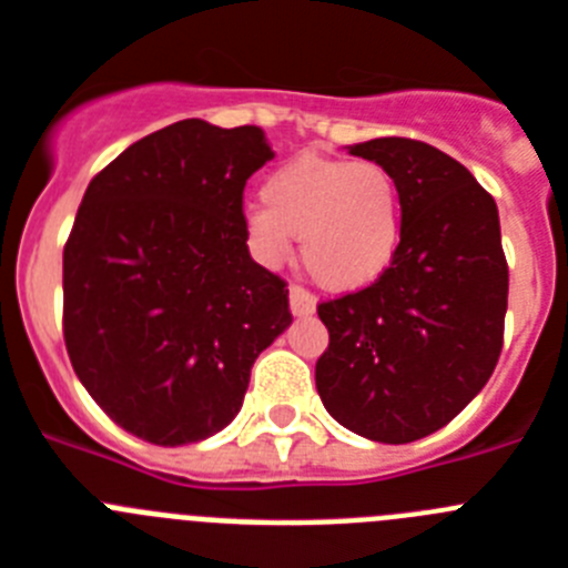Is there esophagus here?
Listing matches in <instances>:
<instances>
[{
    "label": "esophagus",
    "mask_w": 568,
    "mask_h": 568,
    "mask_svg": "<svg viewBox=\"0 0 568 568\" xmlns=\"http://www.w3.org/2000/svg\"><path fill=\"white\" fill-rule=\"evenodd\" d=\"M290 310L293 315L304 318V315H313L315 313V295L310 290H304L301 284H293L290 287Z\"/></svg>",
    "instance_id": "obj_1"
}]
</instances>
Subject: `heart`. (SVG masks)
Masks as SVG:
<instances>
[{
	"label": "heart",
	"instance_id": "obj_1",
	"mask_svg": "<svg viewBox=\"0 0 568 568\" xmlns=\"http://www.w3.org/2000/svg\"><path fill=\"white\" fill-rule=\"evenodd\" d=\"M264 204L247 210V235L264 264H281L301 239L318 284L358 290L389 270L404 235V193L378 162L298 155L267 175Z\"/></svg>",
	"mask_w": 568,
	"mask_h": 568
}]
</instances>
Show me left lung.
I'll use <instances>...</instances> for the list:
<instances>
[{
	"label": "left lung",
	"mask_w": 568,
	"mask_h": 568,
	"mask_svg": "<svg viewBox=\"0 0 568 568\" xmlns=\"http://www.w3.org/2000/svg\"><path fill=\"white\" fill-rule=\"evenodd\" d=\"M349 153L395 173L404 235L378 281L318 304L329 346L315 386L349 433L409 444L449 424L500 358L509 267L498 207L433 144L386 135Z\"/></svg>",
	"instance_id": "obj_1"
}]
</instances>
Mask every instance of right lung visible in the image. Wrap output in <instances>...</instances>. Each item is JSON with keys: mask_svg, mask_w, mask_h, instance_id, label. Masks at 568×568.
Returning <instances> with one entry per match:
<instances>
[{"mask_svg": "<svg viewBox=\"0 0 568 568\" xmlns=\"http://www.w3.org/2000/svg\"><path fill=\"white\" fill-rule=\"evenodd\" d=\"M264 130L184 119L93 175L62 258L64 346L90 398L155 446L222 433L290 327L287 281L250 258L244 184Z\"/></svg>", "mask_w": 568, "mask_h": 568, "instance_id": "right-lung-1", "label": "right lung"}]
</instances>
